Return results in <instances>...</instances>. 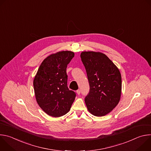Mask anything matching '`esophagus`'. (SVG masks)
<instances>
[{
	"instance_id": "obj_1",
	"label": "esophagus",
	"mask_w": 151,
	"mask_h": 151,
	"mask_svg": "<svg viewBox=\"0 0 151 151\" xmlns=\"http://www.w3.org/2000/svg\"><path fill=\"white\" fill-rule=\"evenodd\" d=\"M76 93H77L78 95H79V94H81V90H78L76 91Z\"/></svg>"
}]
</instances>
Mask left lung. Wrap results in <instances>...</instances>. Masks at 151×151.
I'll return each instance as SVG.
<instances>
[{
	"mask_svg": "<svg viewBox=\"0 0 151 151\" xmlns=\"http://www.w3.org/2000/svg\"><path fill=\"white\" fill-rule=\"evenodd\" d=\"M81 60L87 72L90 92L85 98L88 111L103 116L118 104L121 94V75L118 68L104 54L84 51Z\"/></svg>",
	"mask_w": 151,
	"mask_h": 151,
	"instance_id": "1",
	"label": "left lung"
}]
</instances>
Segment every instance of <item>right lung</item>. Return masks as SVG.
I'll list each match as a JSON object with an SVG mask.
<instances>
[{
    "mask_svg": "<svg viewBox=\"0 0 151 151\" xmlns=\"http://www.w3.org/2000/svg\"><path fill=\"white\" fill-rule=\"evenodd\" d=\"M69 51L47 57L41 63L33 80L36 99L47 114L59 117L70 109L76 93L68 87V64L74 57Z\"/></svg>",
    "mask_w": 151,
    "mask_h": 151,
    "instance_id": "add662e5",
    "label": "right lung"
}]
</instances>
